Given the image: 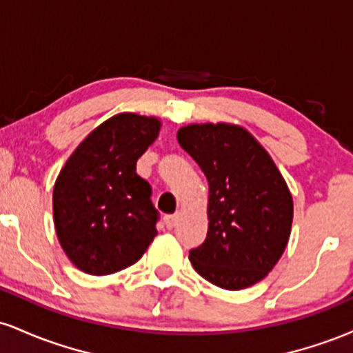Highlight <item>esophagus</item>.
<instances>
[{"mask_svg": "<svg viewBox=\"0 0 353 353\" xmlns=\"http://www.w3.org/2000/svg\"><path fill=\"white\" fill-rule=\"evenodd\" d=\"M177 221H179V214H174V216H165V217H164L165 228H168V229L176 228Z\"/></svg>", "mask_w": 353, "mask_h": 353, "instance_id": "34e87169", "label": "esophagus"}]
</instances>
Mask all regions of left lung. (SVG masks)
<instances>
[{"label":"left lung","mask_w":353,"mask_h":353,"mask_svg":"<svg viewBox=\"0 0 353 353\" xmlns=\"http://www.w3.org/2000/svg\"><path fill=\"white\" fill-rule=\"evenodd\" d=\"M177 141L209 182L208 237L189 252L190 264L225 290L261 282L282 257L292 229V194L281 171L242 125L189 124Z\"/></svg>","instance_id":"left-lung-1"}]
</instances>
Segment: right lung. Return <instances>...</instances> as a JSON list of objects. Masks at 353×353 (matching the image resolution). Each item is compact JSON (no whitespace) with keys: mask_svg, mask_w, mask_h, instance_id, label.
Masks as SVG:
<instances>
[{"mask_svg":"<svg viewBox=\"0 0 353 353\" xmlns=\"http://www.w3.org/2000/svg\"><path fill=\"white\" fill-rule=\"evenodd\" d=\"M159 129L157 117L121 112L89 132L61 169L52 190L56 236L83 272H119L156 237L151 185L136 163Z\"/></svg>","mask_w":353,"mask_h":353,"instance_id":"right-lung-1","label":"right lung"}]
</instances>
